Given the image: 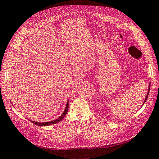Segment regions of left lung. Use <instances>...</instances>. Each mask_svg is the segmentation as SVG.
Here are the masks:
<instances>
[{
  "label": "left lung",
  "mask_w": 159,
  "mask_h": 159,
  "mask_svg": "<svg viewBox=\"0 0 159 159\" xmlns=\"http://www.w3.org/2000/svg\"><path fill=\"white\" fill-rule=\"evenodd\" d=\"M150 86H151V84H149V89H148V94H147V95H146V97H145V100H144V102H143V104H142V106L145 104V102H146V100H147V99H148V95H149V90H150Z\"/></svg>",
  "instance_id": "1"
}]
</instances>
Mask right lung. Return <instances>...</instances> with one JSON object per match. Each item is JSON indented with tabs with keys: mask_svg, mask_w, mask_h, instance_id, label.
I'll use <instances>...</instances> for the list:
<instances>
[{
	"mask_svg": "<svg viewBox=\"0 0 159 159\" xmlns=\"http://www.w3.org/2000/svg\"><path fill=\"white\" fill-rule=\"evenodd\" d=\"M68 100L67 102V104H66V106L65 107V109L64 110V111H63L62 115L57 119H55L53 120H52V121H49V122H44V123H39V122H37V121H33V120H29L30 121L31 123H34V125H38V126H49V125H53V124H56V123H58L59 122H60L61 120L65 117V116H66V114L67 113V111H68Z\"/></svg>",
	"mask_w": 159,
	"mask_h": 159,
	"instance_id": "1",
	"label": "right lung"
}]
</instances>
